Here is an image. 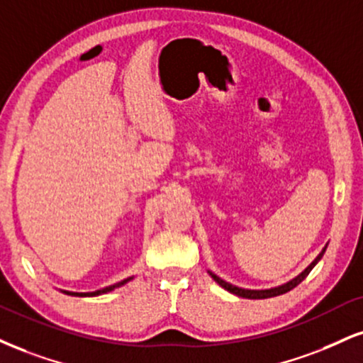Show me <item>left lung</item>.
Instances as JSON below:
<instances>
[{
	"label": "left lung",
	"instance_id": "left-lung-1",
	"mask_svg": "<svg viewBox=\"0 0 363 363\" xmlns=\"http://www.w3.org/2000/svg\"><path fill=\"white\" fill-rule=\"evenodd\" d=\"M326 247H328V243H326L325 248L318 253V257L314 259L311 264L308 265L306 269L303 270V272L299 274V276H296L294 279H291V281H287L286 284H281V286H276V287H270V289H243V287H238V286H233V284L223 281L221 277H218L215 272H211V270H208V274L211 276L213 281L216 284H220L223 289H226L231 294L238 296V298H245V299H267V298H276V296H281V294H286V292H289L291 289H294L296 286H299L301 282L304 281V279L308 277V274L311 272V270L316 267V264L323 259V255H325L326 252Z\"/></svg>",
	"mask_w": 363,
	"mask_h": 363
}]
</instances>
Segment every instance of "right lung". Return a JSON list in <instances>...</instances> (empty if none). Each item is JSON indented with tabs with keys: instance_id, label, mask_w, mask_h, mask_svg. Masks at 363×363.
Here are the masks:
<instances>
[{
	"instance_id": "add662e5",
	"label": "right lung",
	"mask_w": 363,
	"mask_h": 363,
	"mask_svg": "<svg viewBox=\"0 0 363 363\" xmlns=\"http://www.w3.org/2000/svg\"><path fill=\"white\" fill-rule=\"evenodd\" d=\"M132 279H133V276H132V277H128V279H123V281H120V282H115V284H111V286H106V287H103V289L93 291V292H74V291H64V289H59V291H60V292H64V294H67V296H77V298H94V296H101V294H106V292H111V291L118 289V287L125 286V284L132 281Z\"/></svg>"
}]
</instances>
